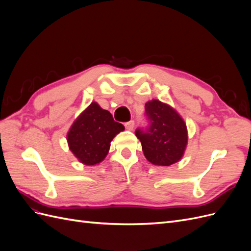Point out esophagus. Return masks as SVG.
<instances>
[{"instance_id": "obj_1", "label": "esophagus", "mask_w": 251, "mask_h": 251, "mask_svg": "<svg viewBox=\"0 0 251 251\" xmlns=\"http://www.w3.org/2000/svg\"><path fill=\"white\" fill-rule=\"evenodd\" d=\"M125 126H126V130H128V131H133V128H134V126H135V123H134L133 120H131V121H128V123H126Z\"/></svg>"}]
</instances>
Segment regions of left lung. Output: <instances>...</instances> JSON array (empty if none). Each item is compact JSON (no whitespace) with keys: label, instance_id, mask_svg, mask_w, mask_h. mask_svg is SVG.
Masks as SVG:
<instances>
[{"label":"left lung","instance_id":"8db88e82","mask_svg":"<svg viewBox=\"0 0 251 251\" xmlns=\"http://www.w3.org/2000/svg\"><path fill=\"white\" fill-rule=\"evenodd\" d=\"M146 114L150 126L146 130L137 128L135 134L148 161L159 166L178 162L184 155L188 141L183 118L170 104L158 100L146 103Z\"/></svg>","mask_w":251,"mask_h":251}]
</instances>
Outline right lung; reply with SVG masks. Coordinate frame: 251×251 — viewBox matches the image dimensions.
Listing matches in <instances>:
<instances>
[{
    "label": "right lung",
    "mask_w": 251,
    "mask_h": 251,
    "mask_svg": "<svg viewBox=\"0 0 251 251\" xmlns=\"http://www.w3.org/2000/svg\"><path fill=\"white\" fill-rule=\"evenodd\" d=\"M124 130L109 111L93 101L74 120L67 134L68 146L79 162L95 165L108 155L111 141Z\"/></svg>",
    "instance_id": "add662e5"
}]
</instances>
